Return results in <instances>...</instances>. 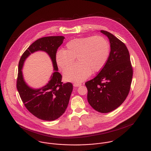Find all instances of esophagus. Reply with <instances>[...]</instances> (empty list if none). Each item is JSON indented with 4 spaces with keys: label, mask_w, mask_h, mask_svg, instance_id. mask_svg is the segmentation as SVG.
<instances>
[{
    "label": "esophagus",
    "mask_w": 151,
    "mask_h": 151,
    "mask_svg": "<svg viewBox=\"0 0 151 151\" xmlns=\"http://www.w3.org/2000/svg\"><path fill=\"white\" fill-rule=\"evenodd\" d=\"M73 86L76 87H78V86H81V83H74Z\"/></svg>",
    "instance_id": "1"
}]
</instances>
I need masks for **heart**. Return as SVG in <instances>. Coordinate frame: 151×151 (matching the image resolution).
Returning a JSON list of instances; mask_svg holds the SVG:
<instances>
[{
  "label": "heart",
  "mask_w": 151,
  "mask_h": 151,
  "mask_svg": "<svg viewBox=\"0 0 151 151\" xmlns=\"http://www.w3.org/2000/svg\"><path fill=\"white\" fill-rule=\"evenodd\" d=\"M65 50H59L55 55L58 66L64 70L72 65L76 58L78 62L64 71L65 80L81 82L92 73L100 71L106 64L110 46L103 37L94 36L72 40L65 45Z\"/></svg>",
  "instance_id": "heart-1"
}]
</instances>
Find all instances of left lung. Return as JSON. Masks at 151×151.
Returning a JSON list of instances; mask_svg holds the SVG:
<instances>
[{
  "label": "left lung",
  "mask_w": 151,
  "mask_h": 151,
  "mask_svg": "<svg viewBox=\"0 0 151 151\" xmlns=\"http://www.w3.org/2000/svg\"><path fill=\"white\" fill-rule=\"evenodd\" d=\"M110 52L107 62L98 75L86 83L89 105L95 110L106 113L119 107L127 97L133 70L126 45L108 31Z\"/></svg>",
  "instance_id": "8db88e82"
}]
</instances>
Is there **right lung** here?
I'll list each match as a JSON object with an SVG mask.
<instances>
[{
    "label": "right lung",
    "instance_id": "1",
    "mask_svg": "<svg viewBox=\"0 0 151 151\" xmlns=\"http://www.w3.org/2000/svg\"><path fill=\"white\" fill-rule=\"evenodd\" d=\"M64 39L63 36L40 38L27 48L19 61L17 89L25 108L41 120L53 121L60 117L67 108L73 91V84L71 83L62 82V76L58 71V67L55 59L58 49ZM39 50L45 51L49 55L55 71L46 86L40 89H33L28 86L24 81L22 68L25 59L31 53Z\"/></svg>",
    "mask_w": 151,
    "mask_h": 151
}]
</instances>
